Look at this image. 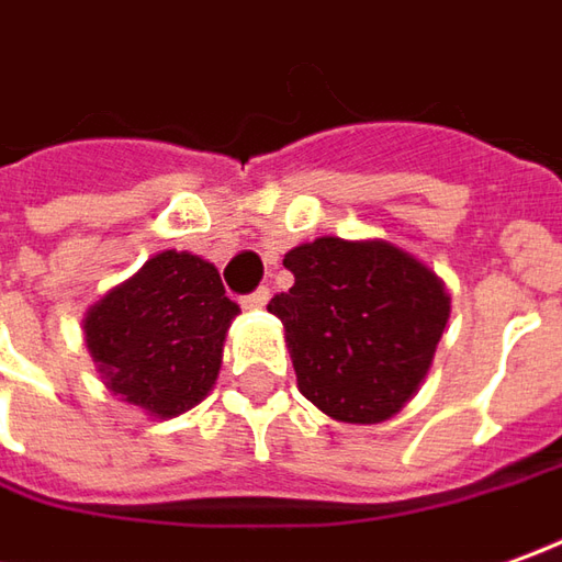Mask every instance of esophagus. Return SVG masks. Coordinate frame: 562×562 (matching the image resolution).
Returning <instances> with one entry per match:
<instances>
[{
  "instance_id": "1",
  "label": "esophagus",
  "mask_w": 562,
  "mask_h": 562,
  "mask_svg": "<svg viewBox=\"0 0 562 562\" xmlns=\"http://www.w3.org/2000/svg\"><path fill=\"white\" fill-rule=\"evenodd\" d=\"M269 296H272V293H269V288H259V290H254L250 296H244L241 305L244 308H262V305L269 303Z\"/></svg>"
}]
</instances>
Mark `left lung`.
I'll use <instances>...</instances> for the list:
<instances>
[{"mask_svg":"<svg viewBox=\"0 0 562 562\" xmlns=\"http://www.w3.org/2000/svg\"><path fill=\"white\" fill-rule=\"evenodd\" d=\"M293 288L269 312L284 324L296 385L336 422L376 425L419 392L450 318V293L389 241L315 238L284 254Z\"/></svg>","mask_w":562,"mask_h":562,"instance_id":"1","label":"left lung"}]
</instances>
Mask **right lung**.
<instances>
[{
  "label": "right lung",
  "mask_w": 562,
  "mask_h": 562,
  "mask_svg": "<svg viewBox=\"0 0 562 562\" xmlns=\"http://www.w3.org/2000/svg\"><path fill=\"white\" fill-rule=\"evenodd\" d=\"M238 315L214 262L161 250L85 315V346L106 389L156 419H173L214 389Z\"/></svg>",
  "instance_id": "right-lung-1"
}]
</instances>
